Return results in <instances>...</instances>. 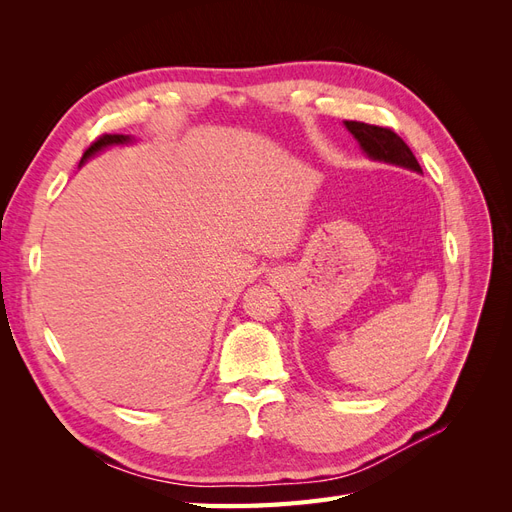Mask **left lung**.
<instances>
[{"label": "left lung", "instance_id": "obj_1", "mask_svg": "<svg viewBox=\"0 0 512 512\" xmlns=\"http://www.w3.org/2000/svg\"><path fill=\"white\" fill-rule=\"evenodd\" d=\"M344 126L359 141L361 149L367 153V158L408 168L414 170V173H423V168L416 162L410 147L393 130L369 126V123L363 121H344Z\"/></svg>", "mask_w": 512, "mask_h": 512}]
</instances>
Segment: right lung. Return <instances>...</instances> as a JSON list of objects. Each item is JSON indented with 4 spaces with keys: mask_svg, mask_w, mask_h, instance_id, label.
I'll return each instance as SVG.
<instances>
[{
    "mask_svg": "<svg viewBox=\"0 0 512 512\" xmlns=\"http://www.w3.org/2000/svg\"><path fill=\"white\" fill-rule=\"evenodd\" d=\"M126 143H132V136H126V134H104V136H100L98 141L83 153L81 164H85L91 156H96L98 151H102V149H106V147H111V145H126Z\"/></svg>",
    "mask_w": 512,
    "mask_h": 512,
    "instance_id": "right-lung-1",
    "label": "right lung"
}]
</instances>
